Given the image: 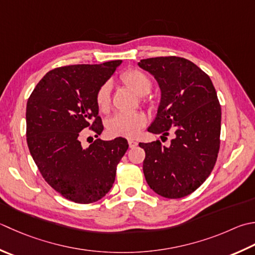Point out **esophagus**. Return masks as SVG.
Instances as JSON below:
<instances>
[{"label":"esophagus","instance_id":"obj_1","mask_svg":"<svg viewBox=\"0 0 255 255\" xmlns=\"http://www.w3.org/2000/svg\"><path fill=\"white\" fill-rule=\"evenodd\" d=\"M128 144H129V147H130V148H134V147H137L138 143H137V141L132 140V139H129Z\"/></svg>","mask_w":255,"mask_h":255}]
</instances>
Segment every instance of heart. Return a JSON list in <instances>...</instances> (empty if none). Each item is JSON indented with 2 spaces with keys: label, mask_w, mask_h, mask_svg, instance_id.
Listing matches in <instances>:
<instances>
[{
  "label": "heart",
  "mask_w": 255,
  "mask_h": 255,
  "mask_svg": "<svg viewBox=\"0 0 255 255\" xmlns=\"http://www.w3.org/2000/svg\"><path fill=\"white\" fill-rule=\"evenodd\" d=\"M121 82L139 96L148 94L151 89V79L138 68H129L121 75ZM95 104L101 112H107L111 104V86L103 84L95 94ZM147 124L146 115L141 112L118 113L107 122V131L114 137L132 138Z\"/></svg>",
  "instance_id": "b5f03b06"
}]
</instances>
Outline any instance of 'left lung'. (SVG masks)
Wrapping results in <instances>:
<instances>
[{
  "label": "left lung",
  "mask_w": 255,
  "mask_h": 255,
  "mask_svg": "<svg viewBox=\"0 0 255 255\" xmlns=\"http://www.w3.org/2000/svg\"><path fill=\"white\" fill-rule=\"evenodd\" d=\"M161 89L157 117L148 131L174 137L170 146L160 140L140 142L146 152L143 174L159 196L179 199L196 191L210 176L220 149L221 106L208 74L178 56L141 59Z\"/></svg>",
  "instance_id": "obj_1"
}]
</instances>
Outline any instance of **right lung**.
<instances>
[{
  "label": "right lung",
  "mask_w": 255,
  "mask_h": 255,
  "mask_svg": "<svg viewBox=\"0 0 255 255\" xmlns=\"http://www.w3.org/2000/svg\"><path fill=\"white\" fill-rule=\"evenodd\" d=\"M121 63L54 68L28 97L29 152L44 180L69 201L88 204L106 196L128 149L127 140L122 137L111 141L96 139L88 147L82 143L83 130L89 129L96 138L104 130L95 94Z\"/></svg>",
  "instance_id": "1"
}]
</instances>
